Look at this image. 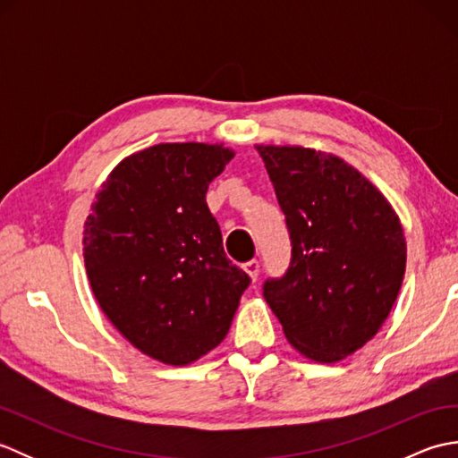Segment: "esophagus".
Here are the masks:
<instances>
[{"mask_svg": "<svg viewBox=\"0 0 458 458\" xmlns=\"http://www.w3.org/2000/svg\"><path fill=\"white\" fill-rule=\"evenodd\" d=\"M244 269L248 271V276L251 277V281H256L259 276V261L258 259H250L244 264Z\"/></svg>", "mask_w": 458, "mask_h": 458, "instance_id": "1", "label": "esophagus"}]
</instances>
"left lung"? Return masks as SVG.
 Returning a JSON list of instances; mask_svg holds the SVG:
<instances>
[{
    "mask_svg": "<svg viewBox=\"0 0 458 458\" xmlns=\"http://www.w3.org/2000/svg\"><path fill=\"white\" fill-rule=\"evenodd\" d=\"M291 259L264 281L287 340L317 362H336L372 338L390 315L405 274V238L390 204L335 155L258 145Z\"/></svg>",
    "mask_w": 458,
    "mask_h": 458,
    "instance_id": "obj_1",
    "label": "left lung"
}]
</instances>
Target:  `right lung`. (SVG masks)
Listing matches in <instances>:
<instances>
[{
	"label": "right lung",
	"instance_id": "right-lung-1",
	"mask_svg": "<svg viewBox=\"0 0 458 458\" xmlns=\"http://www.w3.org/2000/svg\"><path fill=\"white\" fill-rule=\"evenodd\" d=\"M234 151L161 143L123 159L84 224V264L112 325L143 354L182 366L226 336L250 276L207 204Z\"/></svg>",
	"mask_w": 458,
	"mask_h": 458
}]
</instances>
